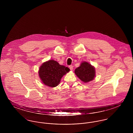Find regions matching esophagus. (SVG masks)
<instances>
[{
    "label": "esophagus",
    "mask_w": 133,
    "mask_h": 133,
    "mask_svg": "<svg viewBox=\"0 0 133 133\" xmlns=\"http://www.w3.org/2000/svg\"><path fill=\"white\" fill-rule=\"evenodd\" d=\"M69 68L71 70H73V66L72 65L69 66Z\"/></svg>",
    "instance_id": "1"
}]
</instances>
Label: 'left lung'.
I'll use <instances>...</instances> for the list:
<instances>
[{"instance_id": "8db88e82", "label": "left lung", "mask_w": 133, "mask_h": 133, "mask_svg": "<svg viewBox=\"0 0 133 133\" xmlns=\"http://www.w3.org/2000/svg\"><path fill=\"white\" fill-rule=\"evenodd\" d=\"M75 73L82 81L87 83L94 79L96 72L94 66L85 61L75 70Z\"/></svg>"}]
</instances>
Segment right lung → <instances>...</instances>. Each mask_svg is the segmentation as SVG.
I'll use <instances>...</instances> for the list:
<instances>
[{
  "label": "right lung",
  "mask_w": 133,
  "mask_h": 133,
  "mask_svg": "<svg viewBox=\"0 0 133 133\" xmlns=\"http://www.w3.org/2000/svg\"><path fill=\"white\" fill-rule=\"evenodd\" d=\"M70 69L57 61L50 60L42 64L38 74L43 84L50 87H55L60 82L62 77L68 73Z\"/></svg>",
  "instance_id": "right-lung-1"
}]
</instances>
